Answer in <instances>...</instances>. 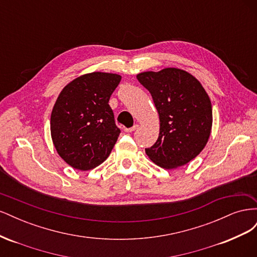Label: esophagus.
<instances>
[{"mask_svg":"<svg viewBox=\"0 0 257 257\" xmlns=\"http://www.w3.org/2000/svg\"><path fill=\"white\" fill-rule=\"evenodd\" d=\"M137 128H138V125H137V124H135V125H133V126L130 127V128H124V132H126V133H132V132L136 131Z\"/></svg>","mask_w":257,"mask_h":257,"instance_id":"obj_1","label":"esophagus"}]
</instances>
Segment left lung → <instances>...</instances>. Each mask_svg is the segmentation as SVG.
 <instances>
[{
  "instance_id": "obj_1",
  "label": "left lung",
  "mask_w": 257,
  "mask_h": 257,
  "mask_svg": "<svg viewBox=\"0 0 257 257\" xmlns=\"http://www.w3.org/2000/svg\"><path fill=\"white\" fill-rule=\"evenodd\" d=\"M137 79L150 92L160 115L158 141L146 148L155 164L173 169L204 149L212 126V107L200 82L182 69L145 72Z\"/></svg>"
}]
</instances>
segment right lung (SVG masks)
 Instances as JSON below:
<instances>
[{
	"mask_svg": "<svg viewBox=\"0 0 257 257\" xmlns=\"http://www.w3.org/2000/svg\"><path fill=\"white\" fill-rule=\"evenodd\" d=\"M120 80L116 74L96 72L78 77L60 93L51 112V137L73 168H95L109 157L121 131L108 102Z\"/></svg>",
	"mask_w": 257,
	"mask_h": 257,
	"instance_id": "right-lung-1",
	"label": "right lung"
}]
</instances>
